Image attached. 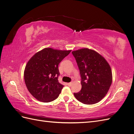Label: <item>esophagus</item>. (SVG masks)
<instances>
[{
	"label": "esophagus",
	"instance_id": "34e87169",
	"mask_svg": "<svg viewBox=\"0 0 134 134\" xmlns=\"http://www.w3.org/2000/svg\"><path fill=\"white\" fill-rule=\"evenodd\" d=\"M68 86H71L72 85V82H69V83H68Z\"/></svg>",
	"mask_w": 134,
	"mask_h": 134
}]
</instances>
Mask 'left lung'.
<instances>
[{
  "label": "left lung",
  "mask_w": 134,
  "mask_h": 134,
  "mask_svg": "<svg viewBox=\"0 0 134 134\" xmlns=\"http://www.w3.org/2000/svg\"><path fill=\"white\" fill-rule=\"evenodd\" d=\"M81 76V90L74 93L75 98L85 104L98 103L107 93L112 82L109 64L96 51L82 48L72 52Z\"/></svg>",
  "instance_id": "left-lung-1"
}]
</instances>
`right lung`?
Segmentation results:
<instances>
[{
    "instance_id": "right-lung-1",
    "label": "right lung",
    "mask_w": 134,
    "mask_h": 134,
    "mask_svg": "<svg viewBox=\"0 0 134 134\" xmlns=\"http://www.w3.org/2000/svg\"><path fill=\"white\" fill-rule=\"evenodd\" d=\"M71 51L46 48L36 53L27 63L24 80L29 91L43 102L57 99L64 86L59 82L58 65Z\"/></svg>"
}]
</instances>
